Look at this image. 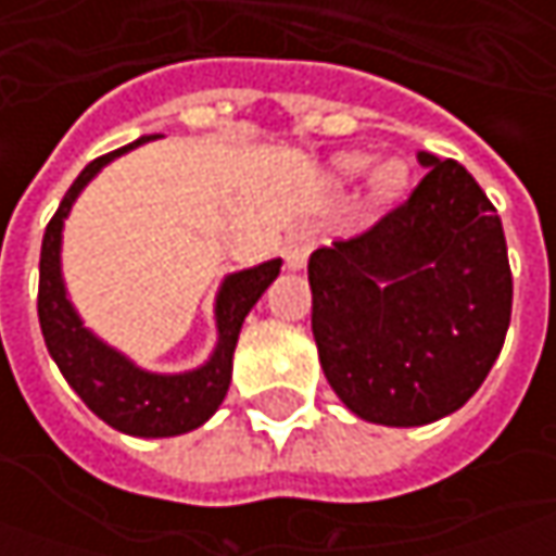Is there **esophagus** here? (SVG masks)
Returning a JSON list of instances; mask_svg holds the SVG:
<instances>
[{"label": "esophagus", "mask_w": 556, "mask_h": 556, "mask_svg": "<svg viewBox=\"0 0 556 556\" xmlns=\"http://www.w3.org/2000/svg\"><path fill=\"white\" fill-rule=\"evenodd\" d=\"M312 244H315V235H312L306 225H296V228H290L288 235H285V263L288 268H303L306 266V260H309Z\"/></svg>", "instance_id": "esophagus-1"}]
</instances>
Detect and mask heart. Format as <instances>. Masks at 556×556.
<instances>
[{"label": "heart", "mask_w": 556, "mask_h": 556, "mask_svg": "<svg viewBox=\"0 0 556 556\" xmlns=\"http://www.w3.org/2000/svg\"><path fill=\"white\" fill-rule=\"evenodd\" d=\"M362 166H365V157H362V154H346V157H340V169H343V173H358ZM371 185L374 191H377V198H393V194H399V191L405 188V166L399 161L380 163V166L374 169Z\"/></svg>", "instance_id": "b5f03b06"}]
</instances>
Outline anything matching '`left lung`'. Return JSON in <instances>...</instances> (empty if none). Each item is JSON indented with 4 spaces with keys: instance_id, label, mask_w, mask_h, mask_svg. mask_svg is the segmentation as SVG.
<instances>
[{
    "instance_id": "left-lung-1",
    "label": "left lung",
    "mask_w": 556,
    "mask_h": 556,
    "mask_svg": "<svg viewBox=\"0 0 556 556\" xmlns=\"http://www.w3.org/2000/svg\"><path fill=\"white\" fill-rule=\"evenodd\" d=\"M417 161L427 173L405 201L309 256L325 377L353 415L387 427L458 412L502 353L514 303L485 191L458 161Z\"/></svg>"
}]
</instances>
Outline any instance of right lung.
I'll return each mask as SVG.
<instances>
[{
    "mask_svg": "<svg viewBox=\"0 0 556 556\" xmlns=\"http://www.w3.org/2000/svg\"><path fill=\"white\" fill-rule=\"evenodd\" d=\"M157 139L144 136L126 148H117L104 157L92 161L71 185L64 201L46 225L42 253H39V328L46 337L49 355L61 368L64 380L76 390V395L96 412L104 424H111L119 433L129 437H179L223 405L228 383H231V355L238 346V333L244 325L247 312L263 296V290L278 278L281 260H268L263 266L235 271L223 281V290L216 296V328L219 343L213 358L188 374H148L136 368L126 355L104 346L98 337L83 328L79 315L71 306L64 281H61V228L74 206L76 194L96 176L104 163H111L117 154L136 148L141 141Z\"/></svg>",
    "mask_w": 556,
    "mask_h": 556,
    "instance_id": "obj_1",
    "label": "right lung"
}]
</instances>
